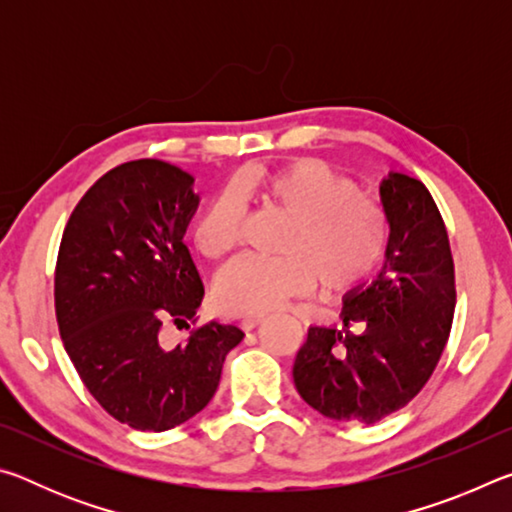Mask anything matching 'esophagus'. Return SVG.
<instances>
[{"label": "esophagus", "instance_id": "obj_1", "mask_svg": "<svg viewBox=\"0 0 512 512\" xmlns=\"http://www.w3.org/2000/svg\"><path fill=\"white\" fill-rule=\"evenodd\" d=\"M262 323H264V316H246L244 320H241V329H244V332H250V329H255Z\"/></svg>", "mask_w": 512, "mask_h": 512}]
</instances>
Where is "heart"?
<instances>
[{"instance_id": "b5f03b06", "label": "heart", "mask_w": 512, "mask_h": 512, "mask_svg": "<svg viewBox=\"0 0 512 512\" xmlns=\"http://www.w3.org/2000/svg\"><path fill=\"white\" fill-rule=\"evenodd\" d=\"M239 205L280 216L287 225L277 244L282 257L239 259L219 277L214 298L225 314H268L316 282L325 293L352 291L384 259V210L320 160L253 167L232 178L228 194L212 198L192 225V244L210 262H223L239 246Z\"/></svg>"}]
</instances>
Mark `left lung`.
Masks as SVG:
<instances>
[{"instance_id": "8db88e82", "label": "left lung", "mask_w": 512, "mask_h": 512, "mask_svg": "<svg viewBox=\"0 0 512 512\" xmlns=\"http://www.w3.org/2000/svg\"><path fill=\"white\" fill-rule=\"evenodd\" d=\"M379 198L388 219L384 266L343 298V327H309L293 381L325 418L379 422L427 384L452 329L454 259L436 203L418 178L391 171ZM362 325L361 335L349 327Z\"/></svg>"}]
</instances>
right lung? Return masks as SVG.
Masks as SVG:
<instances>
[{
  "label": "right lung",
  "instance_id": "right-lung-1",
  "mask_svg": "<svg viewBox=\"0 0 512 512\" xmlns=\"http://www.w3.org/2000/svg\"><path fill=\"white\" fill-rule=\"evenodd\" d=\"M198 203L192 173L133 160L85 192L60 241V339L94 400L140 431H167L203 411L225 354L244 339L237 325L212 320L185 345L160 343L164 320L187 325L205 293L183 241Z\"/></svg>",
  "mask_w": 512,
  "mask_h": 512
}]
</instances>
